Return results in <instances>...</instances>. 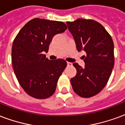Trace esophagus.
<instances>
[{
	"label": "esophagus",
	"instance_id": "34e87169",
	"mask_svg": "<svg viewBox=\"0 0 125 125\" xmlns=\"http://www.w3.org/2000/svg\"><path fill=\"white\" fill-rule=\"evenodd\" d=\"M67 64H68V66H72V63L70 62H67Z\"/></svg>",
	"mask_w": 125,
	"mask_h": 125
}]
</instances>
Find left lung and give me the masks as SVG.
Instances as JSON below:
<instances>
[{
    "mask_svg": "<svg viewBox=\"0 0 125 125\" xmlns=\"http://www.w3.org/2000/svg\"><path fill=\"white\" fill-rule=\"evenodd\" d=\"M78 52L84 50L85 67L78 63L76 76L71 78L73 91L82 98L98 94L107 84L115 63L113 39L103 26L92 19L66 22Z\"/></svg>",
    "mask_w": 125,
    "mask_h": 125,
    "instance_id": "8db88e82",
    "label": "left lung"
}]
</instances>
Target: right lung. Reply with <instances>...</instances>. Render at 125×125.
<instances>
[{"label": "right lung", "instance_id": "1", "mask_svg": "<svg viewBox=\"0 0 125 125\" xmlns=\"http://www.w3.org/2000/svg\"><path fill=\"white\" fill-rule=\"evenodd\" d=\"M65 23L35 18L21 29L13 41L12 63L21 86L29 96L45 99L54 94L67 66L63 59L49 60L43 54L52 38L67 29Z\"/></svg>", "mask_w": 125, "mask_h": 125}]
</instances>
